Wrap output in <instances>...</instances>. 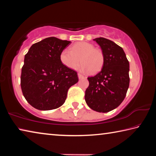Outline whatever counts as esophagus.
I'll use <instances>...</instances> for the list:
<instances>
[{
	"instance_id": "obj_1",
	"label": "esophagus",
	"mask_w": 156,
	"mask_h": 156,
	"mask_svg": "<svg viewBox=\"0 0 156 156\" xmlns=\"http://www.w3.org/2000/svg\"><path fill=\"white\" fill-rule=\"evenodd\" d=\"M78 78H79V79H81V78H85V77H84V76L82 75L81 73H78Z\"/></svg>"
}]
</instances>
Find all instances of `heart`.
I'll return each mask as SVG.
<instances>
[{"instance_id":"heart-1","label":"heart","mask_w":156,"mask_h":156,"mask_svg":"<svg viewBox=\"0 0 156 156\" xmlns=\"http://www.w3.org/2000/svg\"><path fill=\"white\" fill-rule=\"evenodd\" d=\"M60 61L66 67L74 69L80 63L81 72L92 73L99 72L103 67L104 54L102 50L95 48L94 44L87 42H79L70 49H65L60 53Z\"/></svg>"}]
</instances>
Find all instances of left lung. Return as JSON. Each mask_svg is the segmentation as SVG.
Instances as JSON below:
<instances>
[{
    "mask_svg": "<svg viewBox=\"0 0 156 156\" xmlns=\"http://www.w3.org/2000/svg\"><path fill=\"white\" fill-rule=\"evenodd\" d=\"M94 41L101 48L105 60L101 71L87 78L84 98L91 109L107 113L125 99L129 86V62L123 49L114 42L101 37Z\"/></svg>",
    "mask_w": 156,
    "mask_h": 156,
    "instance_id": "left-lung-1",
    "label": "left lung"
}]
</instances>
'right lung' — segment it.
I'll list each match as a JSON object with an SVG mask.
<instances>
[{"label":"right lung","instance_id":"right-lung-1","mask_svg":"<svg viewBox=\"0 0 156 156\" xmlns=\"http://www.w3.org/2000/svg\"><path fill=\"white\" fill-rule=\"evenodd\" d=\"M71 41L49 37L31 45L25 56L20 85L23 96L38 110L64 104L68 89L78 83L77 73L60 61V53Z\"/></svg>","mask_w":156,"mask_h":156}]
</instances>
